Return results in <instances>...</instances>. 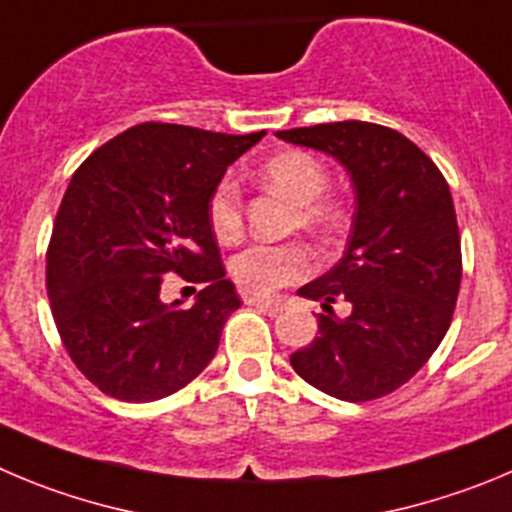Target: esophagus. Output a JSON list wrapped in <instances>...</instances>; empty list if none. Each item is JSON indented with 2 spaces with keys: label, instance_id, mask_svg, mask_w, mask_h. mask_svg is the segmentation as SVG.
I'll use <instances>...</instances> for the list:
<instances>
[{
  "label": "esophagus",
  "instance_id": "1",
  "mask_svg": "<svg viewBox=\"0 0 512 512\" xmlns=\"http://www.w3.org/2000/svg\"><path fill=\"white\" fill-rule=\"evenodd\" d=\"M247 305H255L257 310H262V313L267 315H278L280 310L285 308L283 300H270V298H257V295H250V298H245Z\"/></svg>",
  "mask_w": 512,
  "mask_h": 512
}]
</instances>
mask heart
<instances>
[{
  "label": "heart",
  "mask_w": 512,
  "mask_h": 512,
  "mask_svg": "<svg viewBox=\"0 0 512 512\" xmlns=\"http://www.w3.org/2000/svg\"><path fill=\"white\" fill-rule=\"evenodd\" d=\"M262 181L280 191L298 207V222L308 229L326 232L336 224V209L323 202L328 171L305 151H283L267 159L260 169ZM209 227L222 245H232L242 234L240 189L229 179L214 186L209 197ZM234 283L255 295H270L283 285L305 278L313 270V257L300 242L285 245H250L229 262Z\"/></svg>",
  "instance_id": "b5f03b06"
}]
</instances>
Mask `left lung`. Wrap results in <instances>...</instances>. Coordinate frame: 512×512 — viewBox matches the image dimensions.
I'll return each mask as SVG.
<instances>
[{"instance_id": "left-lung-1", "label": "left lung", "mask_w": 512, "mask_h": 512, "mask_svg": "<svg viewBox=\"0 0 512 512\" xmlns=\"http://www.w3.org/2000/svg\"><path fill=\"white\" fill-rule=\"evenodd\" d=\"M278 138L333 156L356 194L343 257L298 290L326 313L290 364L328 396L379 399L427 364L452 323L462 255L450 186L422 148L376 123H321ZM336 299L349 303L343 319L332 313Z\"/></svg>"}]
</instances>
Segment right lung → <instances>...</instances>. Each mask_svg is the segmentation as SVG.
<instances>
[{"mask_svg":"<svg viewBox=\"0 0 512 512\" xmlns=\"http://www.w3.org/2000/svg\"><path fill=\"white\" fill-rule=\"evenodd\" d=\"M262 136L141 123L73 174L47 250V295L70 358L103 394L164 399L214 358L242 300L224 278L209 197ZM164 274L203 285L189 309L160 300Z\"/></svg>","mask_w":512,"mask_h":512,"instance_id":"obj_1","label":"right lung"}]
</instances>
